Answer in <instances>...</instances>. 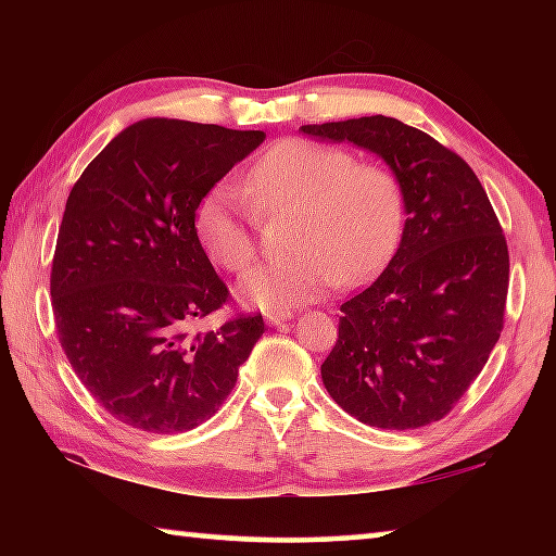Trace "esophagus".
<instances>
[{
	"label": "esophagus",
	"instance_id": "esophagus-1",
	"mask_svg": "<svg viewBox=\"0 0 556 556\" xmlns=\"http://www.w3.org/2000/svg\"><path fill=\"white\" fill-rule=\"evenodd\" d=\"M289 318H291L289 312H267V321H269L271 326L285 324V321H289Z\"/></svg>",
	"mask_w": 556,
	"mask_h": 556
}]
</instances>
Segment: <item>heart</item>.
<instances>
[{
  "instance_id": "obj_1",
  "label": "heart",
  "mask_w": 556,
  "mask_h": 556,
  "mask_svg": "<svg viewBox=\"0 0 556 556\" xmlns=\"http://www.w3.org/2000/svg\"><path fill=\"white\" fill-rule=\"evenodd\" d=\"M238 188L215 184L193 208L195 240L213 265L240 275L257 260V215L294 211L287 257L240 281V296L260 308H294L324 291L370 279L397 248L404 199L390 168L357 162L345 147L304 137L262 152Z\"/></svg>"
}]
</instances>
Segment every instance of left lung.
Masks as SVG:
<instances>
[{"label":"left lung","instance_id":"8db88e82","mask_svg":"<svg viewBox=\"0 0 556 556\" xmlns=\"http://www.w3.org/2000/svg\"><path fill=\"white\" fill-rule=\"evenodd\" d=\"M304 135L380 154L402 186L407 223L388 269L341 304L321 378L368 427L444 419L491 357L505 324L510 255L485 188L464 159L384 115L304 125Z\"/></svg>","mask_w":556,"mask_h":556}]
</instances>
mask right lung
Listing matches in <instances>:
<instances>
[{"label": "right lung", "instance_id": "add662e5", "mask_svg": "<svg viewBox=\"0 0 556 556\" xmlns=\"http://www.w3.org/2000/svg\"><path fill=\"white\" fill-rule=\"evenodd\" d=\"M265 131L142 119L75 181L55 240L51 304L73 372L122 425L174 434L203 425L265 333L262 314L215 331L193 324L228 304L193 232L201 195Z\"/></svg>", "mask_w": 556, "mask_h": 556}]
</instances>
